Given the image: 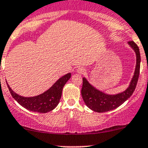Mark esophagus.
I'll return each instance as SVG.
<instances>
[{
    "label": "esophagus",
    "instance_id": "obj_1",
    "mask_svg": "<svg viewBox=\"0 0 148 148\" xmlns=\"http://www.w3.org/2000/svg\"><path fill=\"white\" fill-rule=\"evenodd\" d=\"M77 72L79 73V74H84V73L86 72V69H84V68H83V67H79L77 69Z\"/></svg>",
    "mask_w": 148,
    "mask_h": 148
}]
</instances>
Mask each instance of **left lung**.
Returning a JSON list of instances; mask_svg holds the SVG:
<instances>
[{
	"instance_id": "left-lung-1",
	"label": "left lung",
	"mask_w": 148,
	"mask_h": 148,
	"mask_svg": "<svg viewBox=\"0 0 148 148\" xmlns=\"http://www.w3.org/2000/svg\"><path fill=\"white\" fill-rule=\"evenodd\" d=\"M128 44L134 50L136 56V65L135 68L134 77L131 79L129 87L124 91L115 94L109 95L100 91L92 86L88 82L86 78H83V86L82 95L84 103L88 108L96 112H105L116 109L127 100L134 92L140 73V55L138 45L134 41L131 40Z\"/></svg>"
}]
</instances>
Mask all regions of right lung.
I'll use <instances>...</instances> for the list:
<instances>
[{"instance_id": "right-lung-1", "label": "right lung", "mask_w": 148, "mask_h": 148, "mask_svg": "<svg viewBox=\"0 0 148 148\" xmlns=\"http://www.w3.org/2000/svg\"><path fill=\"white\" fill-rule=\"evenodd\" d=\"M71 78V73H68L60 78L57 82L46 91L34 97H23L18 95L7 85L13 98L24 108L29 111L39 113H46L52 111L60 103L62 88Z\"/></svg>"}]
</instances>
